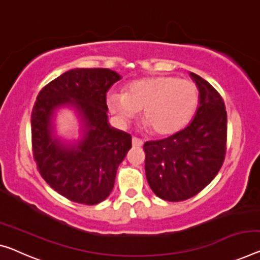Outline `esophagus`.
<instances>
[{
  "instance_id": "34e87169",
  "label": "esophagus",
  "mask_w": 260,
  "mask_h": 260,
  "mask_svg": "<svg viewBox=\"0 0 260 260\" xmlns=\"http://www.w3.org/2000/svg\"><path fill=\"white\" fill-rule=\"evenodd\" d=\"M133 146L134 147H141L143 146V141L137 137H133Z\"/></svg>"
}]
</instances>
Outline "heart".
Wrapping results in <instances>:
<instances>
[{"instance_id": "obj_1", "label": "heart", "mask_w": 260, "mask_h": 260, "mask_svg": "<svg viewBox=\"0 0 260 260\" xmlns=\"http://www.w3.org/2000/svg\"><path fill=\"white\" fill-rule=\"evenodd\" d=\"M198 103L195 83L166 75L135 80L124 93L111 90L107 94L108 108L119 123L127 124L142 109L145 124L158 135H172L185 127Z\"/></svg>"}]
</instances>
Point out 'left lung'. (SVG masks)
Instances as JSON below:
<instances>
[{
    "instance_id": "obj_1",
    "label": "left lung",
    "mask_w": 260,
    "mask_h": 260,
    "mask_svg": "<svg viewBox=\"0 0 260 260\" xmlns=\"http://www.w3.org/2000/svg\"><path fill=\"white\" fill-rule=\"evenodd\" d=\"M199 89V107L185 129L144 144L145 174L153 193L171 202L201 191L216 177L225 154L226 111L217 90L189 73Z\"/></svg>"
}]
</instances>
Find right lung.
I'll return each instance as SVG.
<instances>
[{
	"label": "right lung",
	"instance_id": "obj_1",
	"mask_svg": "<svg viewBox=\"0 0 260 260\" xmlns=\"http://www.w3.org/2000/svg\"><path fill=\"white\" fill-rule=\"evenodd\" d=\"M122 77L109 69H74L41 90L31 115L34 157L42 177L71 201L98 205L114 188L119 164L131 149V136L108 121L106 94ZM74 111L79 136L57 134L56 116Z\"/></svg>",
	"mask_w": 260,
	"mask_h": 260
}]
</instances>
